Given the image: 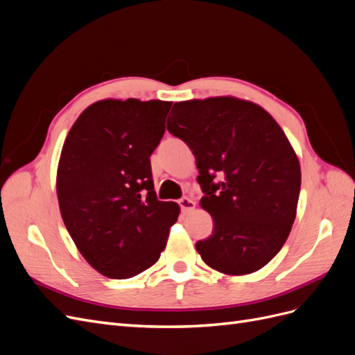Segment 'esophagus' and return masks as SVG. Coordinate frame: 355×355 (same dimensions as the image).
<instances>
[{
	"mask_svg": "<svg viewBox=\"0 0 355 355\" xmlns=\"http://www.w3.org/2000/svg\"><path fill=\"white\" fill-rule=\"evenodd\" d=\"M179 206H180L182 211L189 213V211H192V210L196 209V201L192 200V198H189V197H184V198L179 200Z\"/></svg>",
	"mask_w": 355,
	"mask_h": 355,
	"instance_id": "esophagus-1",
	"label": "esophagus"
}]
</instances>
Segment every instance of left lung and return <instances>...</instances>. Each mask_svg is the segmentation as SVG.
Returning <instances> with one entry per match:
<instances>
[{
  "instance_id": "left-lung-1",
  "label": "left lung",
  "mask_w": 355,
  "mask_h": 355,
  "mask_svg": "<svg viewBox=\"0 0 355 355\" xmlns=\"http://www.w3.org/2000/svg\"><path fill=\"white\" fill-rule=\"evenodd\" d=\"M167 130L196 157L200 204L213 218L201 259L228 275L261 270L282 250L296 218L299 159L259 105L230 96L175 103Z\"/></svg>"
}]
</instances>
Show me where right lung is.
Wrapping results in <instances>:
<instances>
[{"mask_svg":"<svg viewBox=\"0 0 355 355\" xmlns=\"http://www.w3.org/2000/svg\"><path fill=\"white\" fill-rule=\"evenodd\" d=\"M171 102L105 99L84 110L62 148L58 200L63 223L96 271L124 280L164 250L179 206L154 191L151 154Z\"/></svg>","mask_w":355,"mask_h":355,"instance_id":"1","label":"right lung"}]
</instances>
